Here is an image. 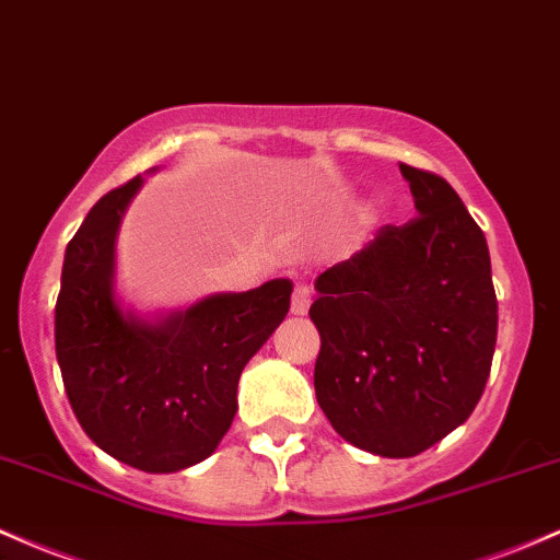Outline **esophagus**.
<instances>
[{"instance_id": "obj_1", "label": "esophagus", "mask_w": 560, "mask_h": 560, "mask_svg": "<svg viewBox=\"0 0 560 560\" xmlns=\"http://www.w3.org/2000/svg\"><path fill=\"white\" fill-rule=\"evenodd\" d=\"M311 294L313 290L308 284H298L292 292V313L294 316H305L311 308Z\"/></svg>"}]
</instances>
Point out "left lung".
<instances>
[{"label": "left lung", "mask_w": 560, "mask_h": 560, "mask_svg": "<svg viewBox=\"0 0 560 560\" xmlns=\"http://www.w3.org/2000/svg\"><path fill=\"white\" fill-rule=\"evenodd\" d=\"M398 167L417 214L324 270L311 305L318 407L380 457H415L463 425L497 342L487 236L444 177Z\"/></svg>", "instance_id": "8db88e82"}]
</instances>
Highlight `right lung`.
<instances>
[{
  "mask_svg": "<svg viewBox=\"0 0 560 560\" xmlns=\"http://www.w3.org/2000/svg\"><path fill=\"white\" fill-rule=\"evenodd\" d=\"M143 177L108 190L66 247L55 353L84 433L119 463L172 472L218 450L242 370L290 311V279L212 294L159 324L114 294L116 231Z\"/></svg>",
  "mask_w": 560,
  "mask_h": 560,
  "instance_id": "1",
  "label": "right lung"
}]
</instances>
